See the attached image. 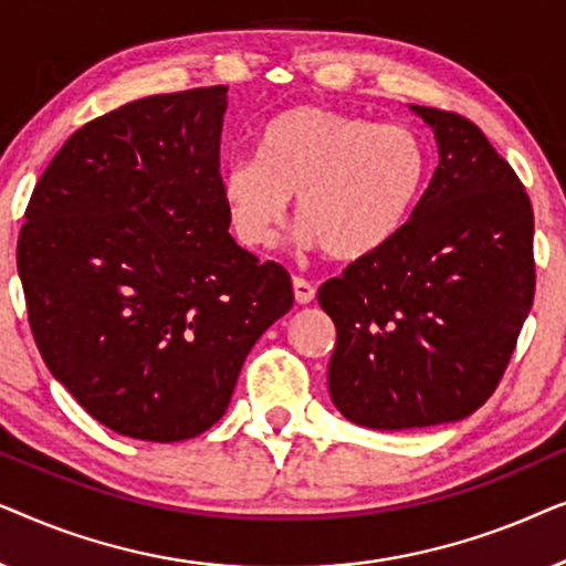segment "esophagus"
Returning <instances> with one entry per match:
<instances>
[{"label": "esophagus", "instance_id": "34e87169", "mask_svg": "<svg viewBox=\"0 0 566 566\" xmlns=\"http://www.w3.org/2000/svg\"><path fill=\"white\" fill-rule=\"evenodd\" d=\"M316 289L304 277H293V296H296L298 304H312Z\"/></svg>", "mask_w": 566, "mask_h": 566}]
</instances>
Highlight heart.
Listing matches in <instances>:
<instances>
[{
	"mask_svg": "<svg viewBox=\"0 0 566 566\" xmlns=\"http://www.w3.org/2000/svg\"><path fill=\"white\" fill-rule=\"evenodd\" d=\"M428 175V146L409 126L296 107L265 128L260 157L223 169L221 198L250 250L275 244L296 198L304 242L335 262H363L405 229Z\"/></svg>",
	"mask_w": 566,
	"mask_h": 566,
	"instance_id": "b5f03b06",
	"label": "heart"
}]
</instances>
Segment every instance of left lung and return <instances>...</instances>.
I'll list each match as a JSON object with an SVG mask.
<instances>
[{"mask_svg":"<svg viewBox=\"0 0 566 566\" xmlns=\"http://www.w3.org/2000/svg\"><path fill=\"white\" fill-rule=\"evenodd\" d=\"M440 161L412 219L374 258L319 289L337 327L329 397L374 430L476 412L533 306V208L515 169L459 113L412 105Z\"/></svg>","mask_w":566,"mask_h":566,"instance_id":"8db88e82","label":"left lung"}]
</instances>
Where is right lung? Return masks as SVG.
<instances>
[{
  "mask_svg": "<svg viewBox=\"0 0 566 566\" xmlns=\"http://www.w3.org/2000/svg\"><path fill=\"white\" fill-rule=\"evenodd\" d=\"M227 87L154 95L74 130L18 239L45 366L105 428L151 443L227 412L247 353L293 306L289 270L229 234Z\"/></svg>",
  "mask_w": 566,
  "mask_h": 566,
  "instance_id": "add662e5",
  "label": "right lung"
}]
</instances>
